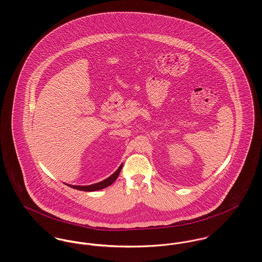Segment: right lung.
Masks as SVG:
<instances>
[{
    "label": "right lung",
    "mask_w": 262,
    "mask_h": 262,
    "mask_svg": "<svg viewBox=\"0 0 262 262\" xmlns=\"http://www.w3.org/2000/svg\"><path fill=\"white\" fill-rule=\"evenodd\" d=\"M122 166H123V164L120 165V167L113 173L111 177H109L108 179H106L103 182H100V183H97V184H94V185H90V186H72V185H68V186L75 188V189H78V190H83V191H95V190L105 188V187L111 186L113 183L117 180V178H118V176H119V173L122 169Z\"/></svg>",
    "instance_id": "add662e5"
}]
</instances>
